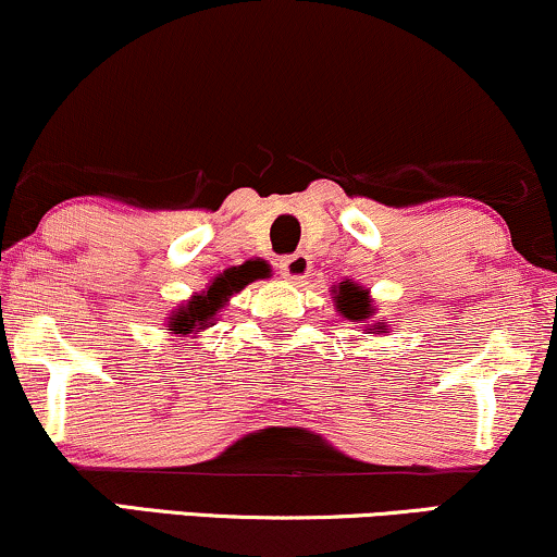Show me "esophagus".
<instances>
[{
  "mask_svg": "<svg viewBox=\"0 0 557 557\" xmlns=\"http://www.w3.org/2000/svg\"><path fill=\"white\" fill-rule=\"evenodd\" d=\"M280 272H283V277L293 280V283H302V280L308 277V272H311V259L306 255L285 257L283 262H280Z\"/></svg>",
  "mask_w": 557,
  "mask_h": 557,
  "instance_id": "34e87169",
  "label": "esophagus"
}]
</instances>
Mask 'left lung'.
<instances>
[{
	"mask_svg": "<svg viewBox=\"0 0 557 557\" xmlns=\"http://www.w3.org/2000/svg\"><path fill=\"white\" fill-rule=\"evenodd\" d=\"M334 293H336V306H339L344 319L364 321L372 315L370 295H368V290H362L360 285H351L347 280V283H342L339 290H334Z\"/></svg>",
	"mask_w": 557,
	"mask_h": 557,
	"instance_id": "left-lung-1",
	"label": "left lung"
}]
</instances>
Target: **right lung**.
Masks as SVG:
<instances>
[{
	"mask_svg": "<svg viewBox=\"0 0 557 557\" xmlns=\"http://www.w3.org/2000/svg\"><path fill=\"white\" fill-rule=\"evenodd\" d=\"M249 283L251 277L242 270L223 272L221 277L213 280V285H210L206 293L195 295L187 306L177 308V313L169 319V331H172V334H195L197 329H206L208 323L215 319V313L221 311L223 302L228 300V295L238 293Z\"/></svg>",
	"mask_w": 557,
	"mask_h": 557,
	"instance_id": "1",
	"label": "right lung"
}]
</instances>
